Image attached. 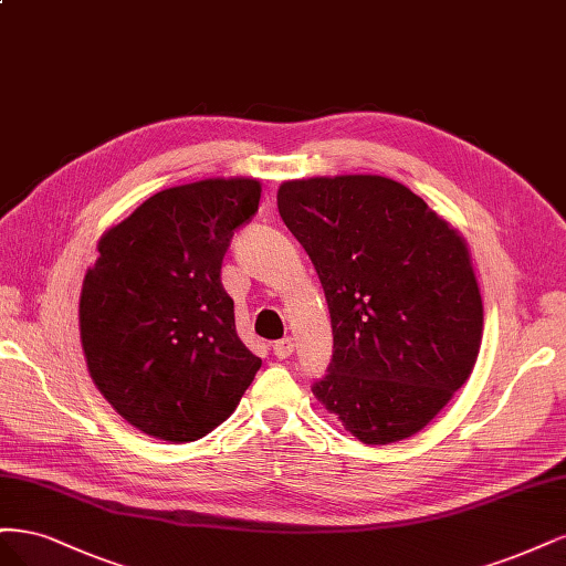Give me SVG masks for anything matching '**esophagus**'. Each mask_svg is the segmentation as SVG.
Masks as SVG:
<instances>
[{
  "instance_id": "esophagus-1",
  "label": "esophagus",
  "mask_w": 566,
  "mask_h": 566,
  "mask_svg": "<svg viewBox=\"0 0 566 566\" xmlns=\"http://www.w3.org/2000/svg\"><path fill=\"white\" fill-rule=\"evenodd\" d=\"M272 353H275V357H280V359L291 357V353H294V338L284 336V338L275 340V343H272Z\"/></svg>"
}]
</instances>
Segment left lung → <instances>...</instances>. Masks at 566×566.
<instances>
[{
	"mask_svg": "<svg viewBox=\"0 0 566 566\" xmlns=\"http://www.w3.org/2000/svg\"><path fill=\"white\" fill-rule=\"evenodd\" d=\"M313 261L334 355L313 395L364 444L423 430L475 367L484 307L463 237L386 176H317L277 190Z\"/></svg>",
	"mask_w": 566,
	"mask_h": 566,
	"instance_id": "obj_1",
	"label": "left lung"
}]
</instances>
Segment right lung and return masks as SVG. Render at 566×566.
Segmentation results:
<instances>
[{"label":"right lung","mask_w":566,"mask_h":566,"mask_svg":"<svg viewBox=\"0 0 566 566\" xmlns=\"http://www.w3.org/2000/svg\"><path fill=\"white\" fill-rule=\"evenodd\" d=\"M259 202L256 178H207L153 195L101 237L80 296L82 348L101 395L140 432L199 440L261 369L221 284L232 234Z\"/></svg>","instance_id":"right-lung-1"}]
</instances>
